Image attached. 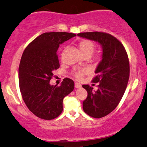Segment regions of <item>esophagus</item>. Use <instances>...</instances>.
Returning a JSON list of instances; mask_svg holds the SVG:
<instances>
[{
  "instance_id": "obj_1",
  "label": "esophagus",
  "mask_w": 147,
  "mask_h": 147,
  "mask_svg": "<svg viewBox=\"0 0 147 147\" xmlns=\"http://www.w3.org/2000/svg\"><path fill=\"white\" fill-rule=\"evenodd\" d=\"M81 87H82L81 84L78 83V82H75V87L76 88H80Z\"/></svg>"
}]
</instances>
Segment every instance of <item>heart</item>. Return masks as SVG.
<instances>
[{
  "mask_svg": "<svg viewBox=\"0 0 147 147\" xmlns=\"http://www.w3.org/2000/svg\"><path fill=\"white\" fill-rule=\"evenodd\" d=\"M80 51L85 56H90L94 53L96 44L92 40L89 39H82L78 43ZM101 51H98L94 54V58L96 60H100L102 58ZM90 69L88 67H75L71 71L72 76L76 79H82L84 76L89 73Z\"/></svg>",
  "mask_w": 147,
  "mask_h": 147,
  "instance_id": "heart-1",
  "label": "heart"
}]
</instances>
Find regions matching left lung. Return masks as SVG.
<instances>
[{
    "label": "left lung",
    "mask_w": 147,
    "mask_h": 147,
    "mask_svg": "<svg viewBox=\"0 0 147 147\" xmlns=\"http://www.w3.org/2000/svg\"><path fill=\"white\" fill-rule=\"evenodd\" d=\"M78 36L98 42L102 47V59L92 80L99 82L98 90L82 85L88 94L82 103L84 111L93 118H102L116 108L125 94L130 74L128 55L121 42L107 33L84 32Z\"/></svg>",
    "instance_id": "obj_1"
}]
</instances>
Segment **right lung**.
<instances>
[{
  "label": "right lung",
  "mask_w": 147,
  "mask_h": 147,
  "mask_svg": "<svg viewBox=\"0 0 147 147\" xmlns=\"http://www.w3.org/2000/svg\"><path fill=\"white\" fill-rule=\"evenodd\" d=\"M68 32H46L32 40L22 53L18 68L22 98L38 118L50 120L59 116L63 100L74 89V82L65 78L61 85H50L53 71L60 67L57 50L60 45L76 36Z\"/></svg>",
  "instance_id": "1"
}]
</instances>
